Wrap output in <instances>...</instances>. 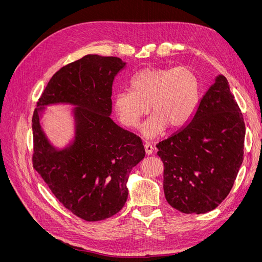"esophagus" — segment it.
Listing matches in <instances>:
<instances>
[{"instance_id":"34e87169","label":"esophagus","mask_w":262,"mask_h":262,"mask_svg":"<svg viewBox=\"0 0 262 262\" xmlns=\"http://www.w3.org/2000/svg\"><path fill=\"white\" fill-rule=\"evenodd\" d=\"M144 149H145V153H146L147 155H150V154L153 153L154 147L152 146V144H149V143H144Z\"/></svg>"}]
</instances>
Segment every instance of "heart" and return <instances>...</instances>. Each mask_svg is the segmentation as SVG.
Masks as SVG:
<instances>
[{
    "mask_svg": "<svg viewBox=\"0 0 262 262\" xmlns=\"http://www.w3.org/2000/svg\"><path fill=\"white\" fill-rule=\"evenodd\" d=\"M198 98L199 81L190 68H147L132 77L130 92L115 94L114 108L119 121L129 129L136 128L150 110L153 114L142 132L146 138H155L167 126L176 130L187 125L196 110Z\"/></svg>",
    "mask_w": 262,
    "mask_h": 262,
    "instance_id": "obj_1",
    "label": "heart"
}]
</instances>
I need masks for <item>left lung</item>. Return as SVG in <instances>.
Segmentation results:
<instances>
[{"mask_svg": "<svg viewBox=\"0 0 262 262\" xmlns=\"http://www.w3.org/2000/svg\"><path fill=\"white\" fill-rule=\"evenodd\" d=\"M245 130L226 77L220 75L191 121L156 144L169 205L181 213L201 214L223 202L244 160Z\"/></svg>", "mask_w": 262, "mask_h": 262, "instance_id": "left-lung-1", "label": "left lung"}]
</instances>
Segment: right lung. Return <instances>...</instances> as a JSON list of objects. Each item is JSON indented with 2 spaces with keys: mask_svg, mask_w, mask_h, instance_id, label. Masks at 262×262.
Listing matches in <instances>:
<instances>
[{
  "mask_svg": "<svg viewBox=\"0 0 262 262\" xmlns=\"http://www.w3.org/2000/svg\"><path fill=\"white\" fill-rule=\"evenodd\" d=\"M124 66L121 59L97 54L69 63L50 78L31 119L33 167L63 207L89 222L123 208L129 173L145 156L142 140L109 117L114 78ZM55 102L78 106L77 138L64 151L49 144L38 124V110Z\"/></svg>",
  "mask_w": 262,
  "mask_h": 262,
  "instance_id": "right-lung-1",
  "label": "right lung"
}]
</instances>
